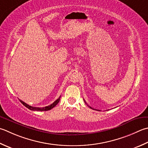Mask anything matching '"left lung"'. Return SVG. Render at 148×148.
Here are the masks:
<instances>
[{"instance_id":"1","label":"left lung","mask_w":148,"mask_h":148,"mask_svg":"<svg viewBox=\"0 0 148 148\" xmlns=\"http://www.w3.org/2000/svg\"><path fill=\"white\" fill-rule=\"evenodd\" d=\"M84 101H85V103L86 104V103L85 102V100H84ZM86 105H87V104H86ZM89 107H90V108H92V109H93V110H96V109H94V108H92V107H90V106H89Z\"/></svg>"}]
</instances>
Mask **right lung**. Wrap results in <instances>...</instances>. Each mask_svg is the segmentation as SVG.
<instances>
[{
    "label": "right lung",
    "instance_id": "1",
    "mask_svg": "<svg viewBox=\"0 0 148 148\" xmlns=\"http://www.w3.org/2000/svg\"><path fill=\"white\" fill-rule=\"evenodd\" d=\"M60 100V97L58 98V99H57V100L55 101L53 104H51V105L47 106L45 107H42V108L31 106H29V105H27V104H26L25 103H24V101H22V100H20V101L22 103L23 105H24L25 107H27L28 109L31 110H33V111H47V110H51L52 108H54V107L56 106L58 103H59Z\"/></svg>",
    "mask_w": 148,
    "mask_h": 148
}]
</instances>
